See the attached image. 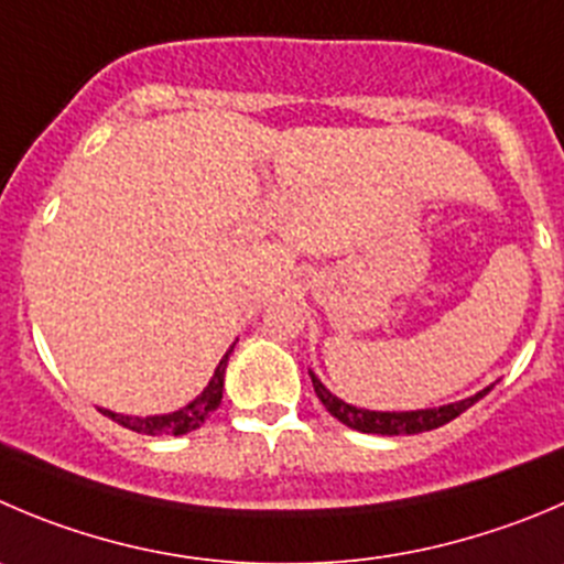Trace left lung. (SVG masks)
Segmentation results:
<instances>
[{"label": "left lung", "instance_id": "1", "mask_svg": "<svg viewBox=\"0 0 564 564\" xmlns=\"http://www.w3.org/2000/svg\"><path fill=\"white\" fill-rule=\"evenodd\" d=\"M310 377H313L315 395H318L321 404L329 410V415H335L337 421L346 423V426H351V429H357V432L390 434V437H393V434H417V432H429V429L443 426V423H448V421H454L457 415H463V412L468 410V406H474L481 395L490 393V388H485V390H479L476 395H470V399L454 401V404H446V406H434V410L377 412V410H359V406L346 404V401H340L337 395H332L329 390L321 384V379L315 377L313 371H310Z\"/></svg>", "mask_w": 564, "mask_h": 564}]
</instances>
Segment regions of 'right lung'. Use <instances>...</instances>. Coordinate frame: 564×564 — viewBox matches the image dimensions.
<instances>
[{
    "instance_id": "add662e5",
    "label": "right lung",
    "mask_w": 564,
    "mask_h": 564,
    "mask_svg": "<svg viewBox=\"0 0 564 564\" xmlns=\"http://www.w3.org/2000/svg\"><path fill=\"white\" fill-rule=\"evenodd\" d=\"M229 354H232V348H229V351L224 354V359H221V362H218L216 373H213L210 384H207V388L202 390V395H196V399H193L187 406H182V410L169 412V415H149V417L118 415V412H110V410H99V412H101V415L110 417V421L121 423V426H124V429H132V432H138V434H152V437H158V434H185V432H193V429L202 426V423H205V417L210 415V412H216L218 404H221L224 373H227Z\"/></svg>"
}]
</instances>
